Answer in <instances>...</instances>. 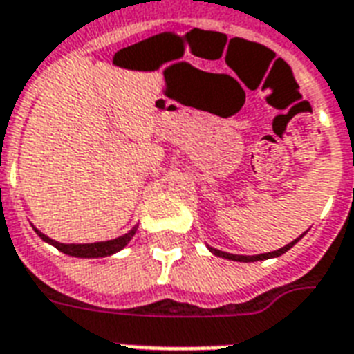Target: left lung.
Segmentation results:
<instances>
[{
  "mask_svg": "<svg viewBox=\"0 0 354 354\" xmlns=\"http://www.w3.org/2000/svg\"><path fill=\"white\" fill-rule=\"evenodd\" d=\"M302 235H304V233H302ZM302 235H300V237H302ZM300 237L295 239L293 243H289V244H286V246H281L280 250H274V252H267V254H257V256H237V254H227V252H222V250L212 248V246H209V250H211L214 256L224 257V259H231V261H243V263L263 261V259H270V257H280L281 254H286L288 250H291L295 244L299 243Z\"/></svg>",
  "mask_w": 354,
  "mask_h": 354,
  "instance_id": "8db88e82",
  "label": "left lung"
}]
</instances>
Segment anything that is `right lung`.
Instances as JSON below:
<instances>
[{"mask_svg":"<svg viewBox=\"0 0 354 354\" xmlns=\"http://www.w3.org/2000/svg\"><path fill=\"white\" fill-rule=\"evenodd\" d=\"M37 231V235L44 241V243L52 244L55 248L66 254V256H73V257H106V256H111V254H117L119 250H123L127 244L130 243V239L134 237V233H136L138 225H134L129 233H124L121 237L117 239H111V241H102V243H89V244H63V243H57L54 239H50L48 235L41 233V231L33 227Z\"/></svg>","mask_w":354,"mask_h":354,"instance_id":"1","label":"right lung"}]
</instances>
